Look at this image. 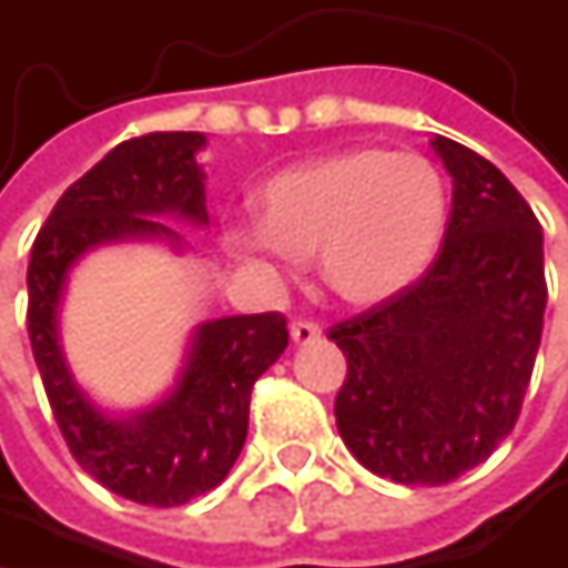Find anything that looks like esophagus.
I'll list each match as a JSON object with an SVG mask.
<instances>
[{
	"label": "esophagus",
	"instance_id": "34e87169",
	"mask_svg": "<svg viewBox=\"0 0 568 568\" xmlns=\"http://www.w3.org/2000/svg\"><path fill=\"white\" fill-rule=\"evenodd\" d=\"M288 332H292V342H295V345H312V342L322 338V328H318V322H312V318H295V322L288 325Z\"/></svg>",
	"mask_w": 568,
	"mask_h": 568
}]
</instances>
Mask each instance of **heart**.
<instances>
[{"mask_svg": "<svg viewBox=\"0 0 568 568\" xmlns=\"http://www.w3.org/2000/svg\"><path fill=\"white\" fill-rule=\"evenodd\" d=\"M260 203L263 223L230 226V250L266 266L315 256L325 288L348 305H378L414 283L447 220L440 171L424 154L385 148L295 164Z\"/></svg>", "mask_w": 568, "mask_h": 568, "instance_id": "heart-1", "label": "heart"}]
</instances>
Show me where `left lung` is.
Returning <instances> with one entry per match:
<instances>
[{
	"label": "left lung",
	"instance_id": "1",
	"mask_svg": "<svg viewBox=\"0 0 568 568\" xmlns=\"http://www.w3.org/2000/svg\"><path fill=\"white\" fill-rule=\"evenodd\" d=\"M454 203L434 263L397 295L328 328L348 375L345 447L372 474L440 487L487 460L519 417L542 338V226L477 151L434 138Z\"/></svg>",
	"mask_w": 568,
	"mask_h": 568
}]
</instances>
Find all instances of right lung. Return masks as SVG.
<instances>
[{
  "mask_svg": "<svg viewBox=\"0 0 568 568\" xmlns=\"http://www.w3.org/2000/svg\"><path fill=\"white\" fill-rule=\"evenodd\" d=\"M196 131H154L118 144L74 180L32 243L29 338L71 457L111 494L144 507H180L226 480L236 464L256 378L288 345L285 315H233L203 322L186 368L158 407L118 420L71 382L58 348V302L74 260L124 236H180L158 216L206 223Z\"/></svg>",
  "mask_w": 568,
  "mask_h": 568,
  "instance_id": "add662e5",
  "label": "right lung"
}]
</instances>
